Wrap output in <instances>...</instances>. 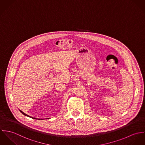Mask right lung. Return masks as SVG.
<instances>
[{"label": "right lung", "mask_w": 145, "mask_h": 145, "mask_svg": "<svg viewBox=\"0 0 145 145\" xmlns=\"http://www.w3.org/2000/svg\"><path fill=\"white\" fill-rule=\"evenodd\" d=\"M19 111H20V112L22 113V114H23L24 116H27V117H31V118H33V119H35V120H40L39 118H35V117H31V116H29V115H28V114H25V113L23 112H22L21 110H19Z\"/></svg>", "instance_id": "1"}]
</instances>
